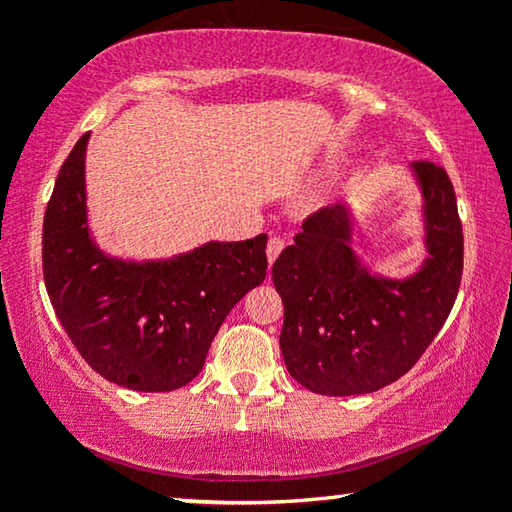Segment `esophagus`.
I'll return each instance as SVG.
<instances>
[{"label":"esophagus","instance_id":"1","mask_svg":"<svg viewBox=\"0 0 512 512\" xmlns=\"http://www.w3.org/2000/svg\"><path fill=\"white\" fill-rule=\"evenodd\" d=\"M284 248V239L280 235H271L268 237V244H266V257H268V264H273L277 255L282 253Z\"/></svg>","mask_w":512,"mask_h":512}]
</instances>
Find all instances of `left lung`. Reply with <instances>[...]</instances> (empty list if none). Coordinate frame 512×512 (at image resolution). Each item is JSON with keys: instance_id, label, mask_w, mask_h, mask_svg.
<instances>
[{"instance_id": "8db88e82", "label": "left lung", "mask_w": 512, "mask_h": 512, "mask_svg": "<svg viewBox=\"0 0 512 512\" xmlns=\"http://www.w3.org/2000/svg\"><path fill=\"white\" fill-rule=\"evenodd\" d=\"M427 198L429 259L409 280H379L357 264L341 205L307 216L296 244L273 264L284 305L280 348L291 377L311 393L345 397L406 375L436 339L463 275V225L454 185L415 160Z\"/></svg>"}]
</instances>
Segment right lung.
Masks as SVG:
<instances>
[{
	"mask_svg": "<svg viewBox=\"0 0 512 512\" xmlns=\"http://www.w3.org/2000/svg\"><path fill=\"white\" fill-rule=\"evenodd\" d=\"M85 133L58 171L42 223V273L69 341L112 384L176 391L201 372L230 309L266 277V235L171 262L126 264L85 228Z\"/></svg>",
	"mask_w": 512,
	"mask_h": 512,
	"instance_id": "1",
	"label": "right lung"
}]
</instances>
